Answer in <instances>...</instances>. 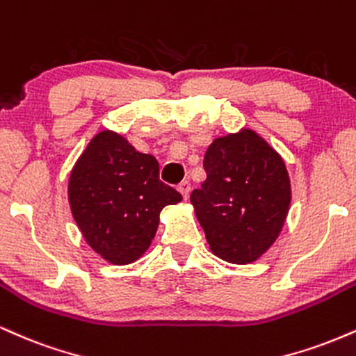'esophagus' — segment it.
<instances>
[{
    "label": "esophagus",
    "mask_w": 356,
    "mask_h": 356,
    "mask_svg": "<svg viewBox=\"0 0 356 356\" xmlns=\"http://www.w3.org/2000/svg\"><path fill=\"white\" fill-rule=\"evenodd\" d=\"M178 191L181 193V196L185 200H188V196H190V181H181L178 185Z\"/></svg>",
    "instance_id": "esophagus-1"
}]
</instances>
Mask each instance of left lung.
<instances>
[{
  "mask_svg": "<svg viewBox=\"0 0 356 356\" xmlns=\"http://www.w3.org/2000/svg\"><path fill=\"white\" fill-rule=\"evenodd\" d=\"M207 179L190 200L210 250L235 265L257 261L277 241L291 203L283 158L252 128L218 136L204 154Z\"/></svg>",
  "mask_w": 356,
  "mask_h": 356,
  "instance_id": "left-lung-1",
  "label": "left lung"
}]
</instances>
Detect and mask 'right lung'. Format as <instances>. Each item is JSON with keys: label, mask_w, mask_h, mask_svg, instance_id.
<instances>
[{"label": "right lung", "mask_w": 356, "mask_h": 356, "mask_svg": "<svg viewBox=\"0 0 356 356\" xmlns=\"http://www.w3.org/2000/svg\"><path fill=\"white\" fill-rule=\"evenodd\" d=\"M156 158L103 129L79 154L68 181L73 218L86 243L111 265H129L149 248L160 213L181 195L158 178Z\"/></svg>", "instance_id": "1"}]
</instances>
